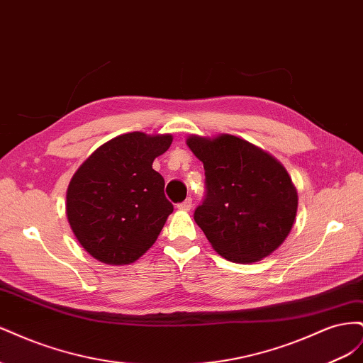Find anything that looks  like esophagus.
I'll use <instances>...</instances> for the list:
<instances>
[{
    "instance_id": "1",
    "label": "esophagus",
    "mask_w": 363,
    "mask_h": 363,
    "mask_svg": "<svg viewBox=\"0 0 363 363\" xmlns=\"http://www.w3.org/2000/svg\"><path fill=\"white\" fill-rule=\"evenodd\" d=\"M177 207L180 208V211H184V212L191 211V207H192V199H186L184 201L179 203V204H177Z\"/></svg>"
}]
</instances>
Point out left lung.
Returning <instances> with one entry per match:
<instances>
[{
    "label": "left lung",
    "mask_w": 363,
    "mask_h": 363,
    "mask_svg": "<svg viewBox=\"0 0 363 363\" xmlns=\"http://www.w3.org/2000/svg\"><path fill=\"white\" fill-rule=\"evenodd\" d=\"M186 144L204 164L206 195L194 219L218 255L262 260L288 238L298 195L283 164L250 142L221 135L189 136Z\"/></svg>",
    "instance_id": "left-lung-1"
}]
</instances>
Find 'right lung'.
Returning a JSON list of instances; mask_svg holds the SVG:
<instances>
[{"label": "right lung", "mask_w": 363, "mask_h": 363, "mask_svg": "<svg viewBox=\"0 0 363 363\" xmlns=\"http://www.w3.org/2000/svg\"><path fill=\"white\" fill-rule=\"evenodd\" d=\"M171 142V135H121L77 169L67 192V215L77 240L92 257L128 265L156 242L174 206L152 162Z\"/></svg>", "instance_id": "obj_1"}]
</instances>
